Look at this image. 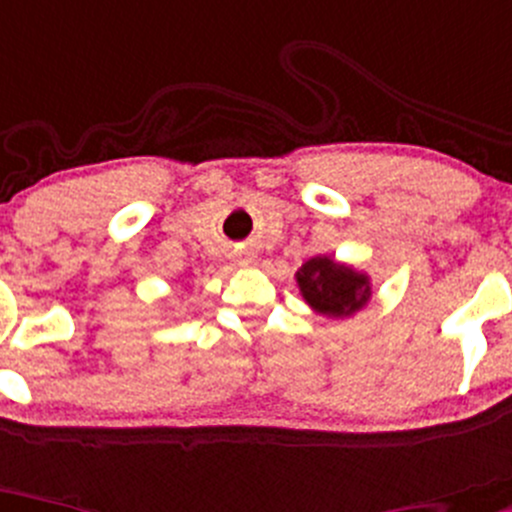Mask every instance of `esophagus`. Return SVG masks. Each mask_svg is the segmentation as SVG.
Listing matches in <instances>:
<instances>
[{"label":"esophagus","instance_id":"esophagus-1","mask_svg":"<svg viewBox=\"0 0 512 512\" xmlns=\"http://www.w3.org/2000/svg\"><path fill=\"white\" fill-rule=\"evenodd\" d=\"M249 263H251V256H244V258H241V266H249Z\"/></svg>","mask_w":512,"mask_h":512}]
</instances>
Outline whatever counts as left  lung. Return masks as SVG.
I'll return each mask as SVG.
<instances>
[{
	"instance_id": "1",
	"label": "left lung",
	"mask_w": 512,
	"mask_h": 512,
	"mask_svg": "<svg viewBox=\"0 0 512 512\" xmlns=\"http://www.w3.org/2000/svg\"><path fill=\"white\" fill-rule=\"evenodd\" d=\"M302 300L329 320H346L371 300V278L334 256H315L295 273Z\"/></svg>"
}]
</instances>
